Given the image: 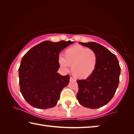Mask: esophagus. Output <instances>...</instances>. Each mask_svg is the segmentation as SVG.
Here are the masks:
<instances>
[{
    "mask_svg": "<svg viewBox=\"0 0 134 134\" xmlns=\"http://www.w3.org/2000/svg\"><path fill=\"white\" fill-rule=\"evenodd\" d=\"M70 81H75V80H74V79L73 78L70 77Z\"/></svg>",
    "mask_w": 134,
    "mask_h": 134,
    "instance_id": "34e87169",
    "label": "esophagus"
}]
</instances>
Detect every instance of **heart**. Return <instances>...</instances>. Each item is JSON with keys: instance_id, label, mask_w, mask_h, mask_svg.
<instances>
[{"instance_id": "heart-1", "label": "heart", "mask_w": 134, "mask_h": 134, "mask_svg": "<svg viewBox=\"0 0 134 134\" xmlns=\"http://www.w3.org/2000/svg\"><path fill=\"white\" fill-rule=\"evenodd\" d=\"M97 56L96 52L81 45H75L65 51L64 58L60 57L59 63L63 69L71 66L72 75L77 79H86L96 69Z\"/></svg>"}]
</instances>
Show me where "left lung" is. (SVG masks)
I'll use <instances>...</instances> for the list:
<instances>
[{"instance_id": "8db88e82", "label": "left lung", "mask_w": 134, "mask_h": 134, "mask_svg": "<svg viewBox=\"0 0 134 134\" xmlns=\"http://www.w3.org/2000/svg\"><path fill=\"white\" fill-rule=\"evenodd\" d=\"M96 52V69L86 79L77 81L79 103L90 109H97L109 102L118 87L121 67L115 54L105 47L94 42H80Z\"/></svg>"}]
</instances>
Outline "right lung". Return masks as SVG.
I'll list each match as a JSON object with an SVG mask.
<instances>
[{"instance_id": "add662e5", "label": "right lung", "mask_w": 134, "mask_h": 134, "mask_svg": "<svg viewBox=\"0 0 134 134\" xmlns=\"http://www.w3.org/2000/svg\"><path fill=\"white\" fill-rule=\"evenodd\" d=\"M71 41L40 43L25 54L19 68L20 90L25 100L33 107L46 109L55 106L70 76L57 72L59 54L73 44Z\"/></svg>"}]
</instances>
